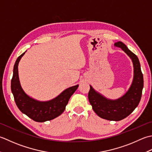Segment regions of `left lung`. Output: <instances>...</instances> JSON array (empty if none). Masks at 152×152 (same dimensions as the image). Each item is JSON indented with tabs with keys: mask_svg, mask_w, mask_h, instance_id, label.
Listing matches in <instances>:
<instances>
[{
	"mask_svg": "<svg viewBox=\"0 0 152 152\" xmlns=\"http://www.w3.org/2000/svg\"><path fill=\"white\" fill-rule=\"evenodd\" d=\"M115 46L121 48L131 59L134 67L132 82L126 93L115 100H111L101 94L90 85L88 100L94 112L102 119L109 121L122 120L129 115L140 101L144 86L143 74L138 57L123 42L118 41Z\"/></svg>",
	"mask_w": 152,
	"mask_h": 152,
	"instance_id": "1",
	"label": "left lung"
}]
</instances>
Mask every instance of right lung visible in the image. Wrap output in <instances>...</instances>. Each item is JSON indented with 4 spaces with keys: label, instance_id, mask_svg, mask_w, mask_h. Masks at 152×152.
<instances>
[{
    "label": "right lung",
    "instance_id": "1",
    "mask_svg": "<svg viewBox=\"0 0 152 152\" xmlns=\"http://www.w3.org/2000/svg\"><path fill=\"white\" fill-rule=\"evenodd\" d=\"M26 52V51L17 58L14 66L11 91L15 104L21 112L35 121L42 123L54 119L65 111L68 101L78 88L79 85L66 88L50 100L39 101L29 96L21 87L18 75V64Z\"/></svg>",
    "mask_w": 152,
    "mask_h": 152
}]
</instances>
